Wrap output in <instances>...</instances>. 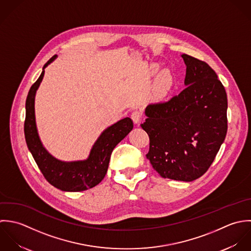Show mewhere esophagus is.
Listing matches in <instances>:
<instances>
[{
    "mask_svg": "<svg viewBox=\"0 0 251 251\" xmlns=\"http://www.w3.org/2000/svg\"><path fill=\"white\" fill-rule=\"evenodd\" d=\"M142 117H143V113L141 110H135L131 114V118L133 119L135 124H139L142 120Z\"/></svg>",
    "mask_w": 251,
    "mask_h": 251,
    "instance_id": "esophagus-1",
    "label": "esophagus"
}]
</instances>
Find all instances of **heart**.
<instances>
[{
    "mask_svg": "<svg viewBox=\"0 0 251 251\" xmlns=\"http://www.w3.org/2000/svg\"><path fill=\"white\" fill-rule=\"evenodd\" d=\"M159 81H160V85L163 86L164 88L171 86L173 83V77H172V75L170 74V72H168V71L162 72L159 76Z\"/></svg>",
    "mask_w": 251,
    "mask_h": 251,
    "instance_id": "heart-1",
    "label": "heart"
}]
</instances>
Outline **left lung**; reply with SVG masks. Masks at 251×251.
<instances>
[{
	"label": "left lung",
	"mask_w": 251,
	"mask_h": 251,
	"mask_svg": "<svg viewBox=\"0 0 251 251\" xmlns=\"http://www.w3.org/2000/svg\"><path fill=\"white\" fill-rule=\"evenodd\" d=\"M186 88L168 101L149 104L142 128L150 137L147 158L164 178L193 181L213 162L227 134V95L215 72L182 54Z\"/></svg>",
	"instance_id": "obj_1"
}]
</instances>
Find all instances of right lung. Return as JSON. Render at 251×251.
Wrapping results in <instances>:
<instances>
[{
    "label": "right lung",
    "instance_id": "right-lung-1",
    "mask_svg": "<svg viewBox=\"0 0 251 251\" xmlns=\"http://www.w3.org/2000/svg\"><path fill=\"white\" fill-rule=\"evenodd\" d=\"M57 55L46 63L38 80L32 85L26 100V118L24 133L26 144L46 179L54 187L67 192H79L99 184L104 177L111 152L132 131L133 121L125 117L104 129L94 143L85 160L62 161L52 156L44 147L36 124L35 97L44 78L45 69Z\"/></svg>",
    "mask_w": 251,
    "mask_h": 251
}]
</instances>
